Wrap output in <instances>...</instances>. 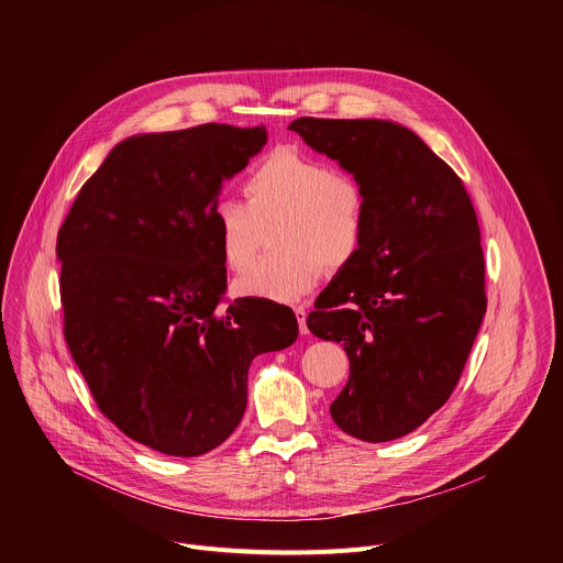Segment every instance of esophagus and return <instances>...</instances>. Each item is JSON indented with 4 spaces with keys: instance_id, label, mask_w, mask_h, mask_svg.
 I'll use <instances>...</instances> for the list:
<instances>
[{
    "instance_id": "34e87169",
    "label": "esophagus",
    "mask_w": 563,
    "mask_h": 563,
    "mask_svg": "<svg viewBox=\"0 0 563 563\" xmlns=\"http://www.w3.org/2000/svg\"><path fill=\"white\" fill-rule=\"evenodd\" d=\"M294 313H296V318H298V330H300V334H309V330H307V309H305V305H294Z\"/></svg>"
}]
</instances>
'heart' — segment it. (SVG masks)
<instances>
[{
	"label": "heart",
	"mask_w": 563,
	"mask_h": 563,
	"mask_svg": "<svg viewBox=\"0 0 563 563\" xmlns=\"http://www.w3.org/2000/svg\"><path fill=\"white\" fill-rule=\"evenodd\" d=\"M247 202L222 198L211 209L216 247L229 272H245L272 229V252L233 283L235 294L291 302L309 294L325 267L339 272L361 252L367 196L347 172L323 157L283 148L245 178Z\"/></svg>",
	"instance_id": "b5f03b06"
}]
</instances>
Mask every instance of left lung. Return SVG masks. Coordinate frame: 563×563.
Instances as JSON below:
<instances>
[{
  "label": "left lung",
  "mask_w": 563,
  "mask_h": 563,
  "mask_svg": "<svg viewBox=\"0 0 563 563\" xmlns=\"http://www.w3.org/2000/svg\"><path fill=\"white\" fill-rule=\"evenodd\" d=\"M311 148L367 196L358 256L307 316L311 334L345 345L350 378L334 423L367 443L417 430L454 391L486 313V263L472 200L450 165L385 120L298 118Z\"/></svg>",
  "instance_id": "1"
}]
</instances>
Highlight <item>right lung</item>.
Listing matches in <instances>:
<instances>
[{"label":"right lung","mask_w":563,"mask_h":563,"mask_svg":"<svg viewBox=\"0 0 563 563\" xmlns=\"http://www.w3.org/2000/svg\"><path fill=\"white\" fill-rule=\"evenodd\" d=\"M267 142L200 124L120 142L57 233L64 339L100 412L172 456L218 448L247 408V372L298 336L289 307L233 300L211 209Z\"/></svg>","instance_id":"right-lung-1"}]
</instances>
